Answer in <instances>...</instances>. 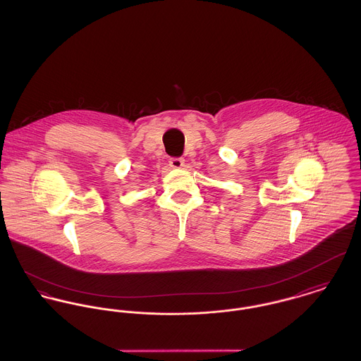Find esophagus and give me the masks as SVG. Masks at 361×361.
Here are the masks:
<instances>
[{"label":"esophagus","instance_id":"esophagus-1","mask_svg":"<svg viewBox=\"0 0 361 361\" xmlns=\"http://www.w3.org/2000/svg\"><path fill=\"white\" fill-rule=\"evenodd\" d=\"M185 166V159L183 157H172L170 160V167L172 169H182Z\"/></svg>","mask_w":361,"mask_h":361}]
</instances>
